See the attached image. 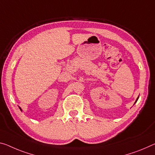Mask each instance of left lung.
Returning <instances> with one entry per match:
<instances>
[{"label":"left lung","instance_id":"left-lung-1","mask_svg":"<svg viewBox=\"0 0 155 155\" xmlns=\"http://www.w3.org/2000/svg\"><path fill=\"white\" fill-rule=\"evenodd\" d=\"M138 99H139V97H138V98H137V100H136V101H135V103H136V102L137 101V100H138Z\"/></svg>","mask_w":155,"mask_h":155}]
</instances>
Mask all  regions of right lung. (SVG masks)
I'll return each mask as SVG.
<instances>
[{
  "label": "right lung",
  "instance_id": "1",
  "mask_svg": "<svg viewBox=\"0 0 155 155\" xmlns=\"http://www.w3.org/2000/svg\"><path fill=\"white\" fill-rule=\"evenodd\" d=\"M19 108H20V110H21V107H19Z\"/></svg>",
  "mask_w": 155,
  "mask_h": 155
}]
</instances>
